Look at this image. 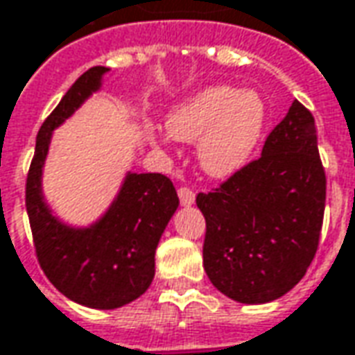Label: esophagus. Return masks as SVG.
<instances>
[{
  "instance_id": "34e87169",
  "label": "esophagus",
  "mask_w": 355,
  "mask_h": 355,
  "mask_svg": "<svg viewBox=\"0 0 355 355\" xmlns=\"http://www.w3.org/2000/svg\"><path fill=\"white\" fill-rule=\"evenodd\" d=\"M178 195H180L182 207H191L193 202H195V193H193L189 187H180V189H178Z\"/></svg>"
}]
</instances>
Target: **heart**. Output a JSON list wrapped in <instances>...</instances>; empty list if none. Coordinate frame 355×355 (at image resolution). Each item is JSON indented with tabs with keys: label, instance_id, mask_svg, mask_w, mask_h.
I'll list each match as a JSON object with an SVG mask.
<instances>
[{
	"label": "heart",
	"instance_id": "obj_1",
	"mask_svg": "<svg viewBox=\"0 0 355 355\" xmlns=\"http://www.w3.org/2000/svg\"><path fill=\"white\" fill-rule=\"evenodd\" d=\"M268 121V106L257 90L212 85L193 92L166 116V133H150L160 148L170 137L197 143V160L209 178L226 180L248 166L259 150Z\"/></svg>",
	"mask_w": 355,
	"mask_h": 355
}]
</instances>
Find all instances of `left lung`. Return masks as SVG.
<instances>
[{"mask_svg": "<svg viewBox=\"0 0 355 355\" xmlns=\"http://www.w3.org/2000/svg\"><path fill=\"white\" fill-rule=\"evenodd\" d=\"M324 199L315 119L294 100L259 160L197 195L207 220L202 265L212 286L248 305L288 294L315 257Z\"/></svg>", "mask_w": 355, "mask_h": 355, "instance_id": "1", "label": "left lung"}]
</instances>
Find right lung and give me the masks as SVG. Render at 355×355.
I'll return each mask as SVG.
<instances>
[{
	"instance_id": "add662e5",
	"label": "right lung",
	"mask_w": 355,
	"mask_h": 355,
	"mask_svg": "<svg viewBox=\"0 0 355 355\" xmlns=\"http://www.w3.org/2000/svg\"><path fill=\"white\" fill-rule=\"evenodd\" d=\"M107 71L92 67L65 92L38 131L26 178V212L40 266L65 297L92 309H117L145 294L158 241L180 207L166 175L131 170L107 209L87 226L65 222L48 205L42 178L53 131L102 90Z\"/></svg>"
}]
</instances>
